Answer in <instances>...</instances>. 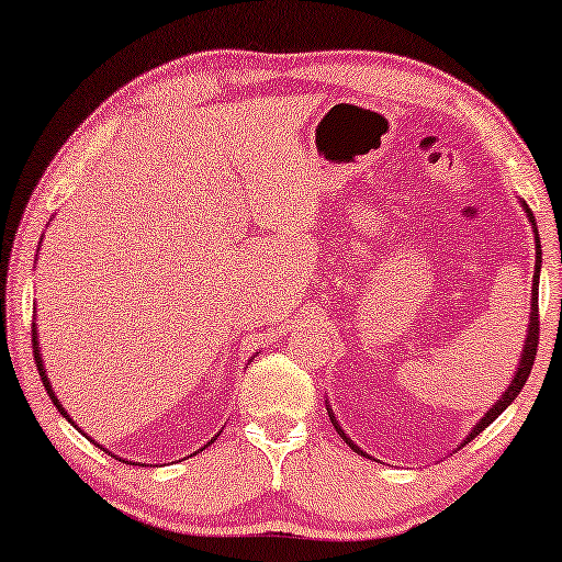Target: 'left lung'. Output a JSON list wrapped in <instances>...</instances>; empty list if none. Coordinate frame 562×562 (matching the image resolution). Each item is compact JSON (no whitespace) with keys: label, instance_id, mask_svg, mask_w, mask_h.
Listing matches in <instances>:
<instances>
[{"label":"left lung","instance_id":"8db88e82","mask_svg":"<svg viewBox=\"0 0 562 562\" xmlns=\"http://www.w3.org/2000/svg\"><path fill=\"white\" fill-rule=\"evenodd\" d=\"M521 206H525V212H527V217H529V222H532V233H535V240H537V263H535V276H532V314H529V327H527V340H525V350H521V356H519V368L517 371H514V379H512V383L509 386H506V391L502 394V398H496V404L491 406V409L483 414L481 417V422H475V427L471 429V435L465 437L463 440V445L465 442H471L473 437H479L483 429H486L491 422H494L498 414H502L506 406H509L514 398L519 396V391H521V386H525L527 383V379H529V371H532V366H535V356H537V340H540V314H537V294H540V266H542V250H540V237H537V222H535V217H532V212H529V206L521 202ZM327 414H329V419H333V425H335V429H337V435L342 437L345 442L350 445L352 450L356 452H360V456H366L363 450L358 448L356 442L350 440L348 435H345V429L337 425V419L333 417V409H329V404H327Z\"/></svg>","mask_w":562,"mask_h":562}]
</instances>
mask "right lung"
<instances>
[{
  "mask_svg": "<svg viewBox=\"0 0 562 562\" xmlns=\"http://www.w3.org/2000/svg\"><path fill=\"white\" fill-rule=\"evenodd\" d=\"M33 356H35V363H37V371H41V381H43V386H45V391H48V396H50V402L53 404H56L58 406V412L60 414H64V417L68 419V422H71V417H68V414H66V409H64V404H60L58 402V396H56V391H53V386H50V381H48V375H45V368H43V358H41V348H37V329H35V325H33ZM76 427V425H74ZM76 429H79V427H76ZM214 437H217V435H214ZM91 442H94V440H91ZM212 442V440H210ZM97 445V442H94Z\"/></svg>",
  "mask_w": 562,
  "mask_h": 562,
  "instance_id": "right-lung-1",
  "label": "right lung"
}]
</instances>
